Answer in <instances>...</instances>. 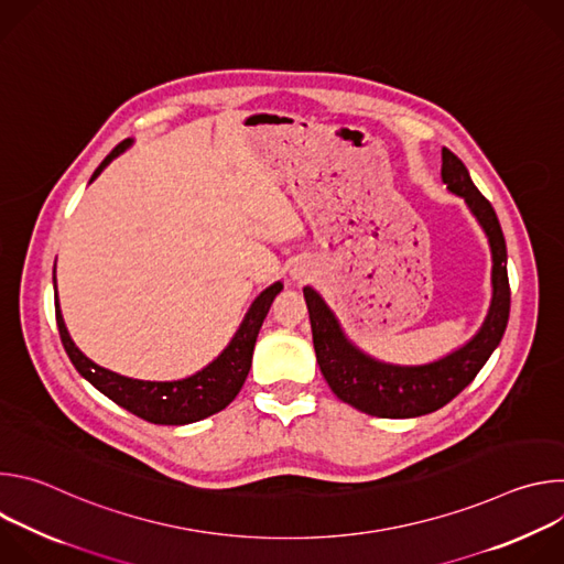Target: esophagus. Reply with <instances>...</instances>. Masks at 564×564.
<instances>
[{"instance_id": "1", "label": "esophagus", "mask_w": 564, "mask_h": 564, "mask_svg": "<svg viewBox=\"0 0 564 564\" xmlns=\"http://www.w3.org/2000/svg\"><path fill=\"white\" fill-rule=\"evenodd\" d=\"M307 276V272H305V268H301V265H296L294 270H292V279L294 281H303Z\"/></svg>"}]
</instances>
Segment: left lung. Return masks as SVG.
Returning a JSON list of instances; mask_svg holds the SVG:
<instances>
[{"label": "left lung", "instance_id": "obj_1", "mask_svg": "<svg viewBox=\"0 0 564 564\" xmlns=\"http://www.w3.org/2000/svg\"><path fill=\"white\" fill-rule=\"evenodd\" d=\"M442 183L451 194L464 198L468 212L489 238L494 261V292L487 318L464 346L442 359L420 366H399L375 359L350 341L324 296L310 285L303 288L321 375L326 377L341 401L372 417L409 420L446 406L489 361L509 324L511 290L507 274V243L496 209L473 185L462 160L448 149H442Z\"/></svg>", "mask_w": 564, "mask_h": 564}]
</instances>
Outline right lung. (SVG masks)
Returning a JSON list of instances; mask_svg holds the SVG:
<instances>
[{
  "instance_id": "obj_1",
  "label": "right lung",
  "mask_w": 564,
  "mask_h": 564,
  "mask_svg": "<svg viewBox=\"0 0 564 564\" xmlns=\"http://www.w3.org/2000/svg\"><path fill=\"white\" fill-rule=\"evenodd\" d=\"M133 144V138L122 140L105 160L100 167L94 172V183L105 167L116 160L120 153H124ZM53 288H55V321L62 346L75 366V370L83 375L91 386H96L102 394H107L118 406L127 409L129 413L163 426H183L200 422L225 406H229L234 397L238 394L240 386L246 383L248 372L252 368V355L254 344L259 337V330L263 326V318L270 312V305L274 296L283 290V283L276 281L270 288H265L246 312L243 321H240L238 330L234 333L231 341L223 348V352L209 361L198 372L174 379V381H147V379H133L124 377L120 372H113L109 368L98 366L91 361L83 350H79L62 318L59 299H57V285H55V270H53Z\"/></svg>"
}]
</instances>
